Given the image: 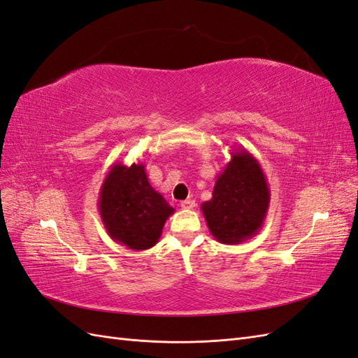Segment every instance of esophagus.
Returning <instances> with one entry per match:
<instances>
[{"mask_svg": "<svg viewBox=\"0 0 358 358\" xmlns=\"http://www.w3.org/2000/svg\"><path fill=\"white\" fill-rule=\"evenodd\" d=\"M180 207H181V208H185V210H190V208H194V207H195V201H192V199L181 201V203H180Z\"/></svg>", "mask_w": 358, "mask_h": 358, "instance_id": "obj_1", "label": "esophagus"}]
</instances>
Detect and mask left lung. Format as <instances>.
I'll return each mask as SVG.
<instances>
[{
  "label": "left lung",
  "mask_w": 358,
  "mask_h": 358,
  "mask_svg": "<svg viewBox=\"0 0 358 358\" xmlns=\"http://www.w3.org/2000/svg\"><path fill=\"white\" fill-rule=\"evenodd\" d=\"M230 154V162L216 178L212 199L201 204V210L219 243L237 245L260 231L271 190L259 160L248 150L242 146Z\"/></svg>",
  "instance_id": "8db88e82"
}]
</instances>
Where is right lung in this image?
<instances>
[{
	"mask_svg": "<svg viewBox=\"0 0 358 358\" xmlns=\"http://www.w3.org/2000/svg\"><path fill=\"white\" fill-rule=\"evenodd\" d=\"M98 210L112 241L134 251L152 248L176 212L150 185L142 162L112 164L99 189Z\"/></svg>",
	"mask_w": 358,
	"mask_h": 358,
	"instance_id": "add662e5",
	"label": "right lung"
}]
</instances>
